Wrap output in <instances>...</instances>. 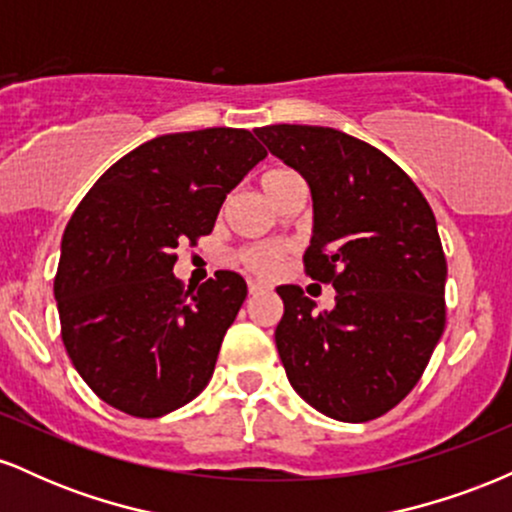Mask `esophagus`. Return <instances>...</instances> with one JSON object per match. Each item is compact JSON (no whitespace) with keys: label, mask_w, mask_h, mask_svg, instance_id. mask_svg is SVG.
Returning a JSON list of instances; mask_svg holds the SVG:
<instances>
[{"label":"esophagus","mask_w":512,"mask_h":512,"mask_svg":"<svg viewBox=\"0 0 512 512\" xmlns=\"http://www.w3.org/2000/svg\"><path fill=\"white\" fill-rule=\"evenodd\" d=\"M264 291V284H260V281H248V293L250 296H257V293Z\"/></svg>","instance_id":"esophagus-1"}]
</instances>
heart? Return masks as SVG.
<instances>
[{
    "instance_id": "obj_1",
    "label": "heart",
    "mask_w": 512,
    "mask_h": 512,
    "mask_svg": "<svg viewBox=\"0 0 512 512\" xmlns=\"http://www.w3.org/2000/svg\"><path fill=\"white\" fill-rule=\"evenodd\" d=\"M291 173V170L286 168H274L269 170V173L262 175V187L269 185V182L281 178V175ZM281 260V252L274 250V248H248L240 252V262L245 264V269H250V272L255 274H272L276 269V264Z\"/></svg>"
}]
</instances>
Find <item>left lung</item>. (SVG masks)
<instances>
[{
	"instance_id": "1",
	"label": "left lung",
	"mask_w": 512,
	"mask_h": 512,
	"mask_svg": "<svg viewBox=\"0 0 512 512\" xmlns=\"http://www.w3.org/2000/svg\"><path fill=\"white\" fill-rule=\"evenodd\" d=\"M313 192L303 264L337 291L315 313L301 286H279L274 339L293 390L346 424L378 419L414 390L445 330V262L436 216L383 151L332 127L255 129Z\"/></svg>"
}]
</instances>
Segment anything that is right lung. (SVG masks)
Returning <instances> with one entry per match:
<instances>
[{
	"label": "right lung",
	"instance_id": "1",
	"mask_svg": "<svg viewBox=\"0 0 512 512\" xmlns=\"http://www.w3.org/2000/svg\"><path fill=\"white\" fill-rule=\"evenodd\" d=\"M264 156L248 129L163 134L81 199L64 228L55 298L64 349L105 404L158 419L207 387L248 286L221 269L185 291L175 248L209 236L223 199Z\"/></svg>",
	"mask_w": 512,
	"mask_h": 512
}]
</instances>
